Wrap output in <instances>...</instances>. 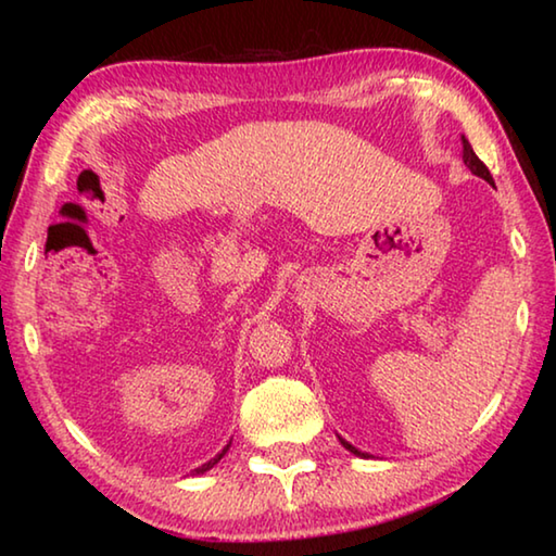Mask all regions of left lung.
I'll return each mask as SVG.
<instances>
[{
	"label": "left lung",
	"instance_id": "8db88e82",
	"mask_svg": "<svg viewBox=\"0 0 556 556\" xmlns=\"http://www.w3.org/2000/svg\"><path fill=\"white\" fill-rule=\"evenodd\" d=\"M460 142H464V164L470 168V174H476V176H481L483 181H488V184H493V176H491V172H488V166L481 162V159L476 156V152H473V147L468 144V139L466 137H460ZM341 439V444L351 451V454H355V456H361V458H370V454H365V451H361V448H355L353 444H348V441L343 439V437H338Z\"/></svg>",
	"mask_w": 556,
	"mask_h": 556
}]
</instances>
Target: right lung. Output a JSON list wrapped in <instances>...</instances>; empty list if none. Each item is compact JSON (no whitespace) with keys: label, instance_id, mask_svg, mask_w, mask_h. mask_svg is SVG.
<instances>
[{"label":"right lung","instance_id":"add662e5","mask_svg":"<svg viewBox=\"0 0 556 556\" xmlns=\"http://www.w3.org/2000/svg\"><path fill=\"white\" fill-rule=\"evenodd\" d=\"M228 448H230V444L228 446H225L223 451H220V454L218 456H215V458H211L208 460V464H203V466H199V468H193V476H201V473H205V470H211L215 464H218V460L225 456V454H228Z\"/></svg>","mask_w":556,"mask_h":556}]
</instances>
